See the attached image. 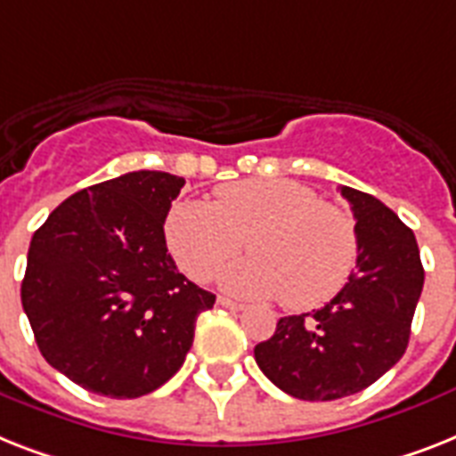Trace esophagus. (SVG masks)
<instances>
[{"instance_id":"obj_1","label":"esophagus","mask_w":456,"mask_h":456,"mask_svg":"<svg viewBox=\"0 0 456 456\" xmlns=\"http://www.w3.org/2000/svg\"><path fill=\"white\" fill-rule=\"evenodd\" d=\"M217 305L229 309V312H243V309H246L240 302H234V299H229V297H217Z\"/></svg>"}]
</instances>
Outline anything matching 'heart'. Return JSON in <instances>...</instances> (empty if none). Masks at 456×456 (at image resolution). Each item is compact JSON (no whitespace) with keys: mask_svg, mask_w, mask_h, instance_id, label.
Returning <instances> with one entry per match:
<instances>
[{"mask_svg":"<svg viewBox=\"0 0 456 456\" xmlns=\"http://www.w3.org/2000/svg\"><path fill=\"white\" fill-rule=\"evenodd\" d=\"M166 240L191 279H213L248 248L253 257L222 273L243 297H276L292 312L330 302L358 257L356 222L305 184L279 177L222 184L216 203L183 201L166 217Z\"/></svg>","mask_w":456,"mask_h":456,"instance_id":"obj_1","label":"heart"}]
</instances>
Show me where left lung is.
Segmentation results:
<instances>
[{
	"instance_id": "1",
	"label": "left lung",
	"mask_w": 456,
	"mask_h": 456,
	"mask_svg": "<svg viewBox=\"0 0 456 456\" xmlns=\"http://www.w3.org/2000/svg\"><path fill=\"white\" fill-rule=\"evenodd\" d=\"M356 217L358 257L349 283L318 312L286 316L255 361L299 401L358 394L401 361L424 288L412 229L365 191L339 187Z\"/></svg>"
}]
</instances>
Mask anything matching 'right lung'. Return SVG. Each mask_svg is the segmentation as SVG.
Segmentation results:
<instances>
[{
	"label": "right lung",
	"mask_w": 456,
	"mask_h": 456,
	"mask_svg": "<svg viewBox=\"0 0 456 456\" xmlns=\"http://www.w3.org/2000/svg\"><path fill=\"white\" fill-rule=\"evenodd\" d=\"M184 177L133 170L81 190L37 229L20 299L58 372L107 398H140L183 368L216 295L177 272L164 222Z\"/></svg>",
	"instance_id": "obj_1"
}]
</instances>
